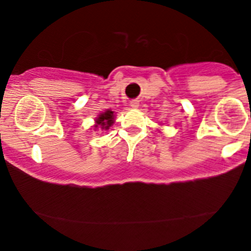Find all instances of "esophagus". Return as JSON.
<instances>
[{"mask_svg":"<svg viewBox=\"0 0 251 251\" xmlns=\"http://www.w3.org/2000/svg\"><path fill=\"white\" fill-rule=\"evenodd\" d=\"M130 105H131V107H132V108H138V107H140V102H138L137 100H131V102H130Z\"/></svg>","mask_w":251,"mask_h":251,"instance_id":"esophagus-1","label":"esophagus"}]
</instances>
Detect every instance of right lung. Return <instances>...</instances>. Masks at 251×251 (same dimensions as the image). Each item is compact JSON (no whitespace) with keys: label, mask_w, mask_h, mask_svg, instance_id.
I'll use <instances>...</instances> for the list:
<instances>
[{"label":"right lung","mask_w":251,"mask_h":251,"mask_svg":"<svg viewBox=\"0 0 251 251\" xmlns=\"http://www.w3.org/2000/svg\"><path fill=\"white\" fill-rule=\"evenodd\" d=\"M97 125H96V127H97L98 125L102 126V128H105V130H108L109 128V126L113 125L114 123V113L111 110H107L104 111V113L100 114V116L97 118Z\"/></svg>","instance_id":"right-lung-1"}]
</instances>
